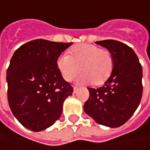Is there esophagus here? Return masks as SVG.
Wrapping results in <instances>:
<instances>
[{
  "mask_svg": "<svg viewBox=\"0 0 150 150\" xmlns=\"http://www.w3.org/2000/svg\"><path fill=\"white\" fill-rule=\"evenodd\" d=\"M77 91H78V87H77V86H74V87H73V93H76Z\"/></svg>",
  "mask_w": 150,
  "mask_h": 150,
  "instance_id": "esophagus-1",
  "label": "esophagus"
}]
</instances>
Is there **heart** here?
<instances>
[{
	"mask_svg": "<svg viewBox=\"0 0 150 150\" xmlns=\"http://www.w3.org/2000/svg\"><path fill=\"white\" fill-rule=\"evenodd\" d=\"M69 54L62 53L56 61L62 78L71 81L80 71L79 81L83 83L101 85L111 76L113 69V57L108 50L100 49L92 44H79L69 50Z\"/></svg>",
	"mask_w": 150,
	"mask_h": 150,
	"instance_id": "b5f03b06",
	"label": "heart"
}]
</instances>
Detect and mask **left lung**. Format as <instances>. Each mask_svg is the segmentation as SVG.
Returning <instances> with one entry per match:
<instances>
[{
  "label": "left lung",
  "mask_w": 150,
  "mask_h": 150,
  "mask_svg": "<svg viewBox=\"0 0 150 150\" xmlns=\"http://www.w3.org/2000/svg\"><path fill=\"white\" fill-rule=\"evenodd\" d=\"M96 43L112 53L113 69L103 87L88 88L90 96L84 111L98 124L118 128L129 119L141 101L142 66L134 51L126 44L115 40Z\"/></svg>",
  "instance_id": "1"
}]
</instances>
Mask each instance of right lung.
<instances>
[{
  "label": "right lung",
  "mask_w": 150,
  "mask_h": 150,
  "mask_svg": "<svg viewBox=\"0 0 150 150\" xmlns=\"http://www.w3.org/2000/svg\"><path fill=\"white\" fill-rule=\"evenodd\" d=\"M72 44L37 39L12 56L6 72L9 106L26 129L42 131L61 117L63 102L73 88L62 78L56 61Z\"/></svg>",
  "instance_id": "right-lung-1"
}]
</instances>
